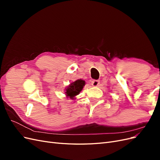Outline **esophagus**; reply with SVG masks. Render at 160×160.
<instances>
[{"label": "esophagus", "mask_w": 160, "mask_h": 160, "mask_svg": "<svg viewBox=\"0 0 160 160\" xmlns=\"http://www.w3.org/2000/svg\"><path fill=\"white\" fill-rule=\"evenodd\" d=\"M91 85L94 86V87H96V86H98L99 85V81L98 80H93L91 81Z\"/></svg>", "instance_id": "1"}]
</instances>
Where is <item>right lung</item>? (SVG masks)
<instances>
[{
  "mask_svg": "<svg viewBox=\"0 0 160 160\" xmlns=\"http://www.w3.org/2000/svg\"><path fill=\"white\" fill-rule=\"evenodd\" d=\"M85 83V81L81 79L77 80L73 83H71L65 90L66 95L72 99L73 97L78 95L81 91L83 89Z\"/></svg>",
  "mask_w": 160,
  "mask_h": 160,
  "instance_id": "1",
  "label": "right lung"
}]
</instances>
